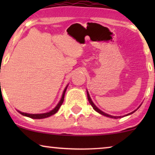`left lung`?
Here are the masks:
<instances>
[{
    "label": "left lung",
    "mask_w": 155,
    "mask_h": 155,
    "mask_svg": "<svg viewBox=\"0 0 155 155\" xmlns=\"http://www.w3.org/2000/svg\"><path fill=\"white\" fill-rule=\"evenodd\" d=\"M87 98H88V101H89V102H90V104H91V106H92V107H93V109H94L95 111H96L97 112H98V113H99L100 114H101V115H103V116H107V117H109V118H121V116H111V115H109V114H106V113H104V112H103L102 111H101L100 109H99L98 108H97L96 106L94 105V104L92 102V99H91V98H90V95H89V93L87 92ZM138 107V108H139ZM136 111V110H135L134 111H133V112H131V113H130V114H127V115H126V116H128V115H130V114H133L134 113V112Z\"/></svg>",
    "instance_id": "left-lung-1"
}]
</instances>
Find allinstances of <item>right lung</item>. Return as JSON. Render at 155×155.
Masks as SVG:
<instances>
[{
	"label": "right lung",
	"mask_w": 155,
	"mask_h": 155,
	"mask_svg": "<svg viewBox=\"0 0 155 155\" xmlns=\"http://www.w3.org/2000/svg\"><path fill=\"white\" fill-rule=\"evenodd\" d=\"M68 87V85L66 86V87L65 88L64 91H63V95H62V97H61L60 101H59V103L57 104V106L56 107L54 108V109L51 110V111H49V112H47V113H44V114H27V113H24V112H21L20 111H18L19 113L20 114H22V115L25 116H27V117H29L31 118H35V119H41V118H47V117H49V116L54 115L56 113L57 111H58L59 108L61 107V106L62 105V104L63 102V100H64V97H65V91H66V89Z\"/></svg>",
	"instance_id": "right-lung-1"
}]
</instances>
